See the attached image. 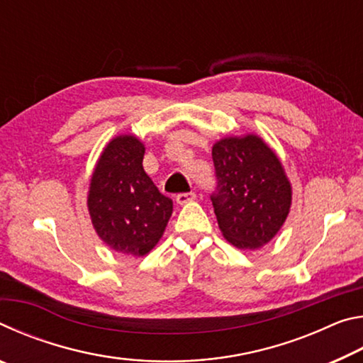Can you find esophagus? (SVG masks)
Returning a JSON list of instances; mask_svg holds the SVG:
<instances>
[{
	"mask_svg": "<svg viewBox=\"0 0 363 363\" xmlns=\"http://www.w3.org/2000/svg\"><path fill=\"white\" fill-rule=\"evenodd\" d=\"M195 200V194L194 192H186V194H177L176 195V201L179 205H186L189 201Z\"/></svg>",
	"mask_w": 363,
	"mask_h": 363,
	"instance_id": "obj_1",
	"label": "esophagus"
}]
</instances>
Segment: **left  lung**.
I'll return each mask as SVG.
<instances>
[{"mask_svg":"<svg viewBox=\"0 0 363 363\" xmlns=\"http://www.w3.org/2000/svg\"><path fill=\"white\" fill-rule=\"evenodd\" d=\"M213 163L216 189L210 199L224 237L238 248L266 245L291 205V187L279 158L250 134L214 144Z\"/></svg>","mask_w":363,"mask_h":363,"instance_id":"1","label":"left lung"}]
</instances>
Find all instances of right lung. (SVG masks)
Here are the masks:
<instances>
[{
	"mask_svg": "<svg viewBox=\"0 0 363 363\" xmlns=\"http://www.w3.org/2000/svg\"><path fill=\"white\" fill-rule=\"evenodd\" d=\"M144 145L134 136L110 143L91 179L88 206L104 242L120 253L144 256L163 235L173 200L145 174Z\"/></svg>",
	"mask_w": 363,
	"mask_h": 363,
	"instance_id": "add662e5",
	"label": "right lung"
}]
</instances>
